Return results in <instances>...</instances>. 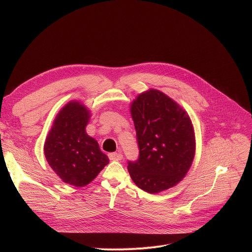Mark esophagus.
<instances>
[{
    "label": "esophagus",
    "instance_id": "esophagus-1",
    "mask_svg": "<svg viewBox=\"0 0 252 252\" xmlns=\"http://www.w3.org/2000/svg\"><path fill=\"white\" fill-rule=\"evenodd\" d=\"M108 156H109V159L113 160V161H118V160L123 159V154L122 153L113 152V153H110Z\"/></svg>",
    "mask_w": 252,
    "mask_h": 252
}]
</instances>
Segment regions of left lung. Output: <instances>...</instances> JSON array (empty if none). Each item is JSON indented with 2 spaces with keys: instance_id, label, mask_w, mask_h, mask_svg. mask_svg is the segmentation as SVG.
<instances>
[{
  "instance_id": "1",
  "label": "left lung",
  "mask_w": 252,
  "mask_h": 252,
  "mask_svg": "<svg viewBox=\"0 0 252 252\" xmlns=\"http://www.w3.org/2000/svg\"><path fill=\"white\" fill-rule=\"evenodd\" d=\"M139 158L127 169L137 186L154 194L183 180L195 155L191 119L181 106L158 90L140 94L130 105Z\"/></svg>"
}]
</instances>
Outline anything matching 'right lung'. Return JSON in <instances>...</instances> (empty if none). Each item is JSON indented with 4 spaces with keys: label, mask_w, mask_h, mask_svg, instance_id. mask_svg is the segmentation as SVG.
I'll use <instances>...</instances> for the list:
<instances>
[{
    "label": "right lung",
    "mask_w": 252,
    "mask_h": 252,
    "mask_svg": "<svg viewBox=\"0 0 252 252\" xmlns=\"http://www.w3.org/2000/svg\"><path fill=\"white\" fill-rule=\"evenodd\" d=\"M90 117L85 105L70 101L57 114L44 146L52 169L64 183L75 187L86 186L109 163L98 142L86 133Z\"/></svg>",
    "instance_id": "right-lung-1"
}]
</instances>
